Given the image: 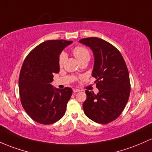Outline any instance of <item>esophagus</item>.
I'll return each instance as SVG.
<instances>
[{
  "mask_svg": "<svg viewBox=\"0 0 152 152\" xmlns=\"http://www.w3.org/2000/svg\"><path fill=\"white\" fill-rule=\"evenodd\" d=\"M73 91L74 93H76V92H79V91H80V90L78 89H73Z\"/></svg>",
  "mask_w": 152,
  "mask_h": 152,
  "instance_id": "esophagus-1",
  "label": "esophagus"
}]
</instances>
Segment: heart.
Segmentation results:
<instances>
[{
    "mask_svg": "<svg viewBox=\"0 0 152 152\" xmlns=\"http://www.w3.org/2000/svg\"><path fill=\"white\" fill-rule=\"evenodd\" d=\"M72 53L75 58L77 59L79 63L84 61H89L90 53L89 50L84 46H76L73 49ZM66 58V54L65 53H61L58 58V65L60 67H62L64 64L65 60Z\"/></svg>",
    "mask_w": 152,
    "mask_h": 152,
    "instance_id": "heart-1",
    "label": "heart"
}]
</instances>
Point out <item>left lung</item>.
<instances>
[{"label": "left lung", "mask_w": 152, "mask_h": 152, "mask_svg": "<svg viewBox=\"0 0 152 152\" xmlns=\"http://www.w3.org/2000/svg\"><path fill=\"white\" fill-rule=\"evenodd\" d=\"M79 42L89 47L94 56L92 76L99 89L95 94L86 90L84 113L91 121L107 124L117 119L127 104L131 92L129 73L118 49L97 37H87Z\"/></svg>", "instance_id": "obj_1"}]
</instances>
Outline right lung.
Returning a JSON list of instances; mask_svg holds the SVG:
<instances>
[{
  "instance_id": "right-lung-1",
  "label": "right lung",
  "mask_w": 152,
  "mask_h": 152,
  "mask_svg": "<svg viewBox=\"0 0 152 152\" xmlns=\"http://www.w3.org/2000/svg\"><path fill=\"white\" fill-rule=\"evenodd\" d=\"M72 41L48 40L34 48L25 58L20 71L19 94L24 110L37 123L50 125L65 115L71 88H53V74L60 71L58 58Z\"/></svg>"
}]
</instances>
